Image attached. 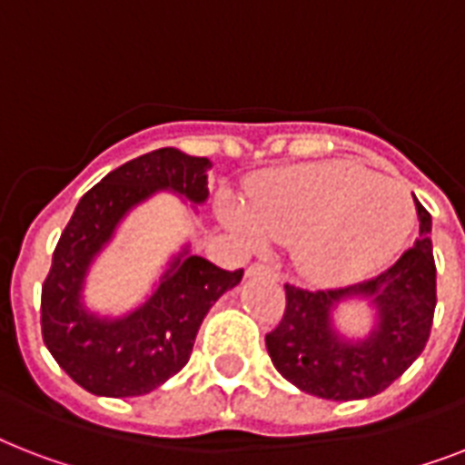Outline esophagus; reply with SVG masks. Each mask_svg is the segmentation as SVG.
Returning <instances> with one entry per match:
<instances>
[{"mask_svg":"<svg viewBox=\"0 0 465 465\" xmlns=\"http://www.w3.org/2000/svg\"><path fill=\"white\" fill-rule=\"evenodd\" d=\"M246 275L248 277L265 275V277H272V280H280V275H277L275 270L270 268V265H262V262H253V265H251V268L246 270Z\"/></svg>","mask_w":465,"mask_h":465,"instance_id":"esophagus-1","label":"esophagus"}]
</instances>
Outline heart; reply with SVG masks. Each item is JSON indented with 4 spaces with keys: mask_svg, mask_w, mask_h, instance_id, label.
Returning <instances> with one entry per match:
<instances>
[{
    "mask_svg": "<svg viewBox=\"0 0 465 465\" xmlns=\"http://www.w3.org/2000/svg\"><path fill=\"white\" fill-rule=\"evenodd\" d=\"M222 219L243 246L292 243V261L316 282H347L381 268L415 226L403 183L352 161L275 168L251 185L248 204L224 200Z\"/></svg>",
    "mask_w": 465,
    "mask_h": 465,
    "instance_id": "heart-1",
    "label": "heart"
}]
</instances>
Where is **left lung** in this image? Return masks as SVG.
<instances>
[{
	"label": "left lung",
	"instance_id": "obj_1",
	"mask_svg": "<svg viewBox=\"0 0 465 465\" xmlns=\"http://www.w3.org/2000/svg\"><path fill=\"white\" fill-rule=\"evenodd\" d=\"M420 239L398 262L367 282L345 290H299L284 284L287 309L265 345L275 369L299 391L325 401H361L389 389L418 360L432 331L437 268L432 217L415 200ZM361 298L375 316L372 331L350 339L334 325L331 311Z\"/></svg>",
	"mask_w": 465,
	"mask_h": 465
}]
</instances>
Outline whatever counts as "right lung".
<instances>
[{
    "instance_id": "1",
    "label": "right lung",
    "mask_w": 465,
    "mask_h": 465,
    "mask_svg": "<svg viewBox=\"0 0 465 465\" xmlns=\"http://www.w3.org/2000/svg\"><path fill=\"white\" fill-rule=\"evenodd\" d=\"M212 161L163 147L111 171L79 200L53 253L40 299V328L54 361L94 396L133 398L154 391L190 360L207 311L233 290L243 270H222L190 253V243L166 262L140 306L104 316L84 304L91 265L120 222L159 190L207 203Z\"/></svg>"
}]
</instances>
